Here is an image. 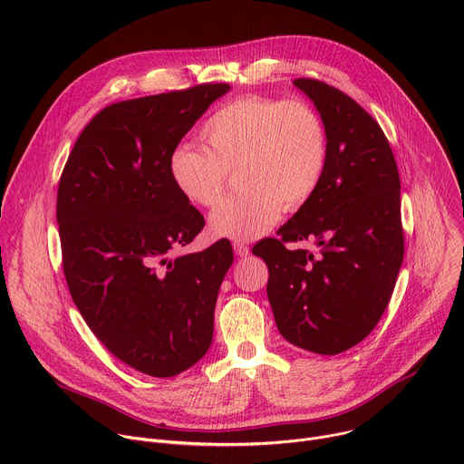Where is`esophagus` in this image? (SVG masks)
<instances>
[{
	"label": "esophagus",
	"instance_id": "esophagus-1",
	"mask_svg": "<svg viewBox=\"0 0 464 464\" xmlns=\"http://www.w3.org/2000/svg\"><path fill=\"white\" fill-rule=\"evenodd\" d=\"M233 249H235V253H237L238 256H247V255H249V246L244 244V242H235V244H233Z\"/></svg>",
	"mask_w": 464,
	"mask_h": 464
}]
</instances>
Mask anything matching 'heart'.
Returning <instances> with one entry per match:
<instances>
[{
    "label": "heart",
    "instance_id": "obj_1",
    "mask_svg": "<svg viewBox=\"0 0 464 464\" xmlns=\"http://www.w3.org/2000/svg\"><path fill=\"white\" fill-rule=\"evenodd\" d=\"M200 138L206 149L181 145L170 152L169 174L178 192L198 208H213L227 170L238 169L244 188L211 213V229L237 242L272 229L283 209L312 200L326 163L328 140L319 113L299 99L240 97L209 115Z\"/></svg>",
    "mask_w": 464,
    "mask_h": 464
}]
</instances>
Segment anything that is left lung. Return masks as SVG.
Wrapping results in <instances>:
<instances>
[{"label": "left lung", "mask_w": 464, "mask_h": 464, "mask_svg": "<svg viewBox=\"0 0 464 464\" xmlns=\"http://www.w3.org/2000/svg\"><path fill=\"white\" fill-rule=\"evenodd\" d=\"M294 84L321 113L328 163L312 200L253 253L268 264L283 338L333 356L369 336L389 304L404 258L401 176L383 130L353 97L315 79ZM301 239L320 253L285 247Z\"/></svg>", "instance_id": "obj_1"}]
</instances>
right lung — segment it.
<instances>
[{"label":"right lung","instance_id":"right-lung-1","mask_svg":"<svg viewBox=\"0 0 464 464\" xmlns=\"http://www.w3.org/2000/svg\"><path fill=\"white\" fill-rule=\"evenodd\" d=\"M227 90L206 82L102 108L58 181L62 270L73 303L115 358L149 376L179 374L213 342L233 249L222 238L174 255L206 220L174 187L169 158Z\"/></svg>","mask_w":464,"mask_h":464}]
</instances>
